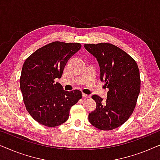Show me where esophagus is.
<instances>
[{
	"label": "esophagus",
	"instance_id": "obj_1",
	"mask_svg": "<svg viewBox=\"0 0 160 160\" xmlns=\"http://www.w3.org/2000/svg\"><path fill=\"white\" fill-rule=\"evenodd\" d=\"M89 97H90V96H89V95H86V94L83 93V98H89Z\"/></svg>",
	"mask_w": 160,
	"mask_h": 160
}]
</instances>
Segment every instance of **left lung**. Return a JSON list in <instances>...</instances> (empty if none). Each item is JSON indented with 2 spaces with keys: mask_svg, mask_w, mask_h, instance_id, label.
Masks as SVG:
<instances>
[{
  "mask_svg": "<svg viewBox=\"0 0 160 160\" xmlns=\"http://www.w3.org/2000/svg\"><path fill=\"white\" fill-rule=\"evenodd\" d=\"M84 47L97 58L100 79L108 88L106 101L99 95L92 96L97 106L89 113V121L99 130H113L128 121L135 110L141 90L138 66L132 57L112 43Z\"/></svg>",
  "mask_w": 160,
  "mask_h": 160,
  "instance_id": "8db88e82",
  "label": "left lung"
}]
</instances>
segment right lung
Segmentation results:
<instances>
[{
    "instance_id": "1",
    "label": "right lung",
    "mask_w": 160,
    "mask_h": 160,
    "mask_svg": "<svg viewBox=\"0 0 160 160\" xmlns=\"http://www.w3.org/2000/svg\"><path fill=\"white\" fill-rule=\"evenodd\" d=\"M79 43L53 41L26 59L19 78L25 108L39 124L53 128L69 117L70 108L82 98L80 90L62 89L60 83L68 60L81 49Z\"/></svg>"
}]
</instances>
